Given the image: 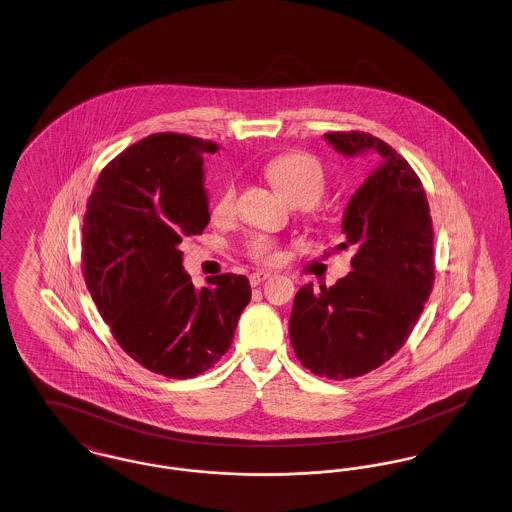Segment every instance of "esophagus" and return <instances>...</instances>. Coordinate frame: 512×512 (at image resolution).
I'll return each mask as SVG.
<instances>
[{
    "instance_id": "obj_1",
    "label": "esophagus",
    "mask_w": 512,
    "mask_h": 512,
    "mask_svg": "<svg viewBox=\"0 0 512 512\" xmlns=\"http://www.w3.org/2000/svg\"><path fill=\"white\" fill-rule=\"evenodd\" d=\"M268 276H270L268 270H257V272L249 274V282H251V286H259L261 282L267 280Z\"/></svg>"
}]
</instances>
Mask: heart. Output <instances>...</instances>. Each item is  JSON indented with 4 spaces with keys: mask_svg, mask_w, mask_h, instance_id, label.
Wrapping results in <instances>:
<instances>
[{
    "mask_svg": "<svg viewBox=\"0 0 512 512\" xmlns=\"http://www.w3.org/2000/svg\"><path fill=\"white\" fill-rule=\"evenodd\" d=\"M265 172L268 180L293 207L307 209L317 205L326 190L324 169L311 155L292 153V155L276 157L268 163ZM236 197H238L236 188L232 184L226 186L213 205V219L217 222L232 219L236 213ZM247 253L257 263H274L278 259L276 244L265 236L253 238Z\"/></svg>",
    "mask_w": 512,
    "mask_h": 512,
    "instance_id": "b5f03b06",
    "label": "heart"
}]
</instances>
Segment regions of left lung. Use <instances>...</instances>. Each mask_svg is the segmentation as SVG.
Returning <instances> with one entry per match:
<instances>
[{"mask_svg": "<svg viewBox=\"0 0 512 512\" xmlns=\"http://www.w3.org/2000/svg\"><path fill=\"white\" fill-rule=\"evenodd\" d=\"M345 157L378 159L351 195L341 234L351 272L332 288L303 286L293 301L290 340L301 365L332 380L357 378L391 359L413 332L434 284V230L426 192L411 165L365 132H330Z\"/></svg>", "mask_w": 512, "mask_h": 512, "instance_id": "obj_1", "label": "left lung"}]
</instances>
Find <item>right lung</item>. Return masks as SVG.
Listing matches in <instances>:
<instances>
[{
  "label": "right lung",
  "mask_w": 512,
  "mask_h": 512,
  "mask_svg": "<svg viewBox=\"0 0 512 512\" xmlns=\"http://www.w3.org/2000/svg\"><path fill=\"white\" fill-rule=\"evenodd\" d=\"M217 149L151 134L101 171L84 215V280L99 315L136 363L167 378H194L220 361L251 299L242 274L195 290L182 267V238L211 219L203 153Z\"/></svg>",
  "instance_id": "add662e5"
}]
</instances>
